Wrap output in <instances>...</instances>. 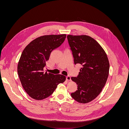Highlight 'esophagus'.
I'll use <instances>...</instances> for the list:
<instances>
[{
  "instance_id": "obj_1",
  "label": "esophagus",
  "mask_w": 129,
  "mask_h": 129,
  "mask_svg": "<svg viewBox=\"0 0 129 129\" xmlns=\"http://www.w3.org/2000/svg\"><path fill=\"white\" fill-rule=\"evenodd\" d=\"M66 80H67V81H71V76H66Z\"/></svg>"
}]
</instances>
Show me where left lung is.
Returning <instances> with one entry per match:
<instances>
[{
    "mask_svg": "<svg viewBox=\"0 0 129 129\" xmlns=\"http://www.w3.org/2000/svg\"><path fill=\"white\" fill-rule=\"evenodd\" d=\"M67 39L74 63L82 66L78 76L71 77L77 85L71 96L79 103H89L100 94L106 83L110 67L107 55L90 37L68 35Z\"/></svg>",
    "mask_w": 129,
    "mask_h": 129,
    "instance_id": "8db88e82",
    "label": "left lung"
}]
</instances>
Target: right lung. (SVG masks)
<instances>
[{
  "label": "right lung",
  "mask_w": 129,
  "mask_h": 129,
  "mask_svg": "<svg viewBox=\"0 0 129 129\" xmlns=\"http://www.w3.org/2000/svg\"><path fill=\"white\" fill-rule=\"evenodd\" d=\"M66 34L48 35L37 38L23 50L18 64V74L22 86L30 97L36 100L49 97L66 76L44 72L46 61L53 50L60 47Z\"/></svg>",
  "instance_id": "right-lung-1"
}]
</instances>
